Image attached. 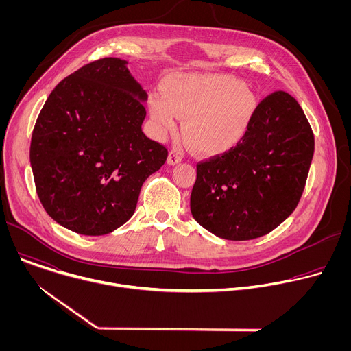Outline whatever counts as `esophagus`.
I'll return each mask as SVG.
<instances>
[{
    "label": "esophagus",
    "mask_w": 351,
    "mask_h": 351,
    "mask_svg": "<svg viewBox=\"0 0 351 351\" xmlns=\"http://www.w3.org/2000/svg\"><path fill=\"white\" fill-rule=\"evenodd\" d=\"M180 161H182V156L176 152V149H172V152H169L168 160H167V162L169 165H178Z\"/></svg>",
    "instance_id": "obj_1"
}]
</instances>
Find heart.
<instances>
[{"label":"heart","mask_w":351,"mask_h":351,"mask_svg":"<svg viewBox=\"0 0 351 351\" xmlns=\"http://www.w3.org/2000/svg\"><path fill=\"white\" fill-rule=\"evenodd\" d=\"M258 110V97L248 86L229 75H172L161 94L148 97V111L160 136L178 130L193 152L221 156L247 134Z\"/></svg>","instance_id":"b5f03b06"}]
</instances>
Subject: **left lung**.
Listing matches in <instances>:
<instances>
[{
  "mask_svg": "<svg viewBox=\"0 0 351 351\" xmlns=\"http://www.w3.org/2000/svg\"><path fill=\"white\" fill-rule=\"evenodd\" d=\"M314 156V134L295 99L276 91L258 106L243 141L197 165L193 218L226 240H252L297 207Z\"/></svg>",
  "mask_w": 351,
  "mask_h": 351,
  "instance_id": "left-lung-1",
  "label": "left lung"
}]
</instances>
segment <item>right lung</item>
<instances>
[{"label": "right lung", "instance_id": "add662e5", "mask_svg": "<svg viewBox=\"0 0 351 351\" xmlns=\"http://www.w3.org/2000/svg\"><path fill=\"white\" fill-rule=\"evenodd\" d=\"M128 64L103 58L65 77L32 134L40 202L56 222L79 234H107L128 222L143 183L168 157L141 130L147 93Z\"/></svg>", "mask_w": 351, "mask_h": 351}]
</instances>
